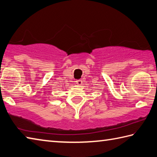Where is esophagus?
Wrapping results in <instances>:
<instances>
[{
  "label": "esophagus",
  "mask_w": 157,
  "mask_h": 157,
  "mask_svg": "<svg viewBox=\"0 0 157 157\" xmlns=\"http://www.w3.org/2000/svg\"><path fill=\"white\" fill-rule=\"evenodd\" d=\"M76 84L78 85H82V80H81V79H78V80H76Z\"/></svg>",
  "instance_id": "34e87169"
}]
</instances>
